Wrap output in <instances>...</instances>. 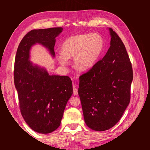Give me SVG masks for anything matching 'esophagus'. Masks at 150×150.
<instances>
[{
    "instance_id": "esophagus-1",
    "label": "esophagus",
    "mask_w": 150,
    "mask_h": 150,
    "mask_svg": "<svg viewBox=\"0 0 150 150\" xmlns=\"http://www.w3.org/2000/svg\"><path fill=\"white\" fill-rule=\"evenodd\" d=\"M73 94L75 95H77L78 94V90L77 88H76L75 86H73Z\"/></svg>"
}]
</instances>
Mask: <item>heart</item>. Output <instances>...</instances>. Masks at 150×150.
<instances>
[{
    "mask_svg": "<svg viewBox=\"0 0 150 150\" xmlns=\"http://www.w3.org/2000/svg\"><path fill=\"white\" fill-rule=\"evenodd\" d=\"M104 47V39L98 33L79 34L69 37L63 42L62 53L57 57L59 62L65 66L68 64V59L74 57L75 68L79 71H87L96 64Z\"/></svg>",
    "mask_w": 150,
    "mask_h": 150,
    "instance_id": "obj_1",
    "label": "heart"
}]
</instances>
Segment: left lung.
<instances>
[{
  "label": "left lung",
  "instance_id": "obj_1",
  "mask_svg": "<svg viewBox=\"0 0 150 150\" xmlns=\"http://www.w3.org/2000/svg\"><path fill=\"white\" fill-rule=\"evenodd\" d=\"M110 47L103 59L79 77L78 93L86 125L95 131L112 128L130 101L133 69L122 40L109 28Z\"/></svg>",
  "mask_w": 150,
  "mask_h": 150
}]
</instances>
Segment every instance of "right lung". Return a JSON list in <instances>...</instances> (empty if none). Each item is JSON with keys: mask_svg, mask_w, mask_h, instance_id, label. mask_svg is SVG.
<instances>
[{"mask_svg": "<svg viewBox=\"0 0 150 150\" xmlns=\"http://www.w3.org/2000/svg\"><path fill=\"white\" fill-rule=\"evenodd\" d=\"M62 28L33 30L19 44L14 66V82L19 107L24 120L35 132L52 133L59 128L64 109L73 94L71 79L68 76L49 75L45 68L30 60L31 47L42 45L55 57V38Z\"/></svg>", "mask_w": 150, "mask_h": 150, "instance_id": "1", "label": "right lung"}]
</instances>
